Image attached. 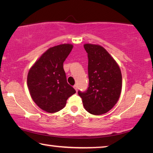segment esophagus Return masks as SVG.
<instances>
[{
	"mask_svg": "<svg viewBox=\"0 0 153 153\" xmlns=\"http://www.w3.org/2000/svg\"><path fill=\"white\" fill-rule=\"evenodd\" d=\"M74 88H75V90H76V92L77 91V89H78V88H77V85L76 84V85H74Z\"/></svg>",
	"mask_w": 153,
	"mask_h": 153,
	"instance_id": "1",
	"label": "esophagus"
}]
</instances>
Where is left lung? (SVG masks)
Listing matches in <instances>:
<instances>
[{
  "instance_id": "1",
  "label": "left lung",
  "mask_w": 153,
  "mask_h": 153,
  "mask_svg": "<svg viewBox=\"0 0 153 153\" xmlns=\"http://www.w3.org/2000/svg\"><path fill=\"white\" fill-rule=\"evenodd\" d=\"M88 58L89 86L86 91H78L84 107L92 115L110 111L120 98L122 76L120 68L102 46L85 44Z\"/></svg>"
}]
</instances>
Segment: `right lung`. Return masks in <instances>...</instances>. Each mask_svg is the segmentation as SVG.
<instances>
[{
	"label": "right lung",
	"instance_id": "obj_1",
	"mask_svg": "<svg viewBox=\"0 0 153 153\" xmlns=\"http://www.w3.org/2000/svg\"><path fill=\"white\" fill-rule=\"evenodd\" d=\"M73 48L63 44L48 48L31 67L27 86L31 97L41 109L56 113L63 108L76 90L67 82L63 62Z\"/></svg>",
	"mask_w": 153,
	"mask_h": 153
}]
</instances>
